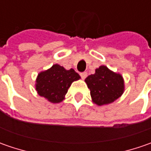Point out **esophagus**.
Masks as SVG:
<instances>
[{
  "mask_svg": "<svg viewBox=\"0 0 151 151\" xmlns=\"http://www.w3.org/2000/svg\"><path fill=\"white\" fill-rule=\"evenodd\" d=\"M80 75H81V77L82 80H85V79L86 78V76H87V73L86 72H81Z\"/></svg>",
  "mask_w": 151,
  "mask_h": 151,
  "instance_id": "obj_1",
  "label": "esophagus"
}]
</instances>
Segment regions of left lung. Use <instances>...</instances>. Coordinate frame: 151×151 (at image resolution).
I'll return each instance as SVG.
<instances>
[{"label": "left lung", "instance_id": "left-lung-1", "mask_svg": "<svg viewBox=\"0 0 151 151\" xmlns=\"http://www.w3.org/2000/svg\"><path fill=\"white\" fill-rule=\"evenodd\" d=\"M85 81L90 89L92 101L98 106L117 100L124 90L122 76L104 65L96 69L95 74L86 77Z\"/></svg>", "mask_w": 151, "mask_h": 151}]
</instances>
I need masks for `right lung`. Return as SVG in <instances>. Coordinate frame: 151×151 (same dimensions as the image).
<instances>
[{"label": "right lung", "instance_id": "add662e5", "mask_svg": "<svg viewBox=\"0 0 151 151\" xmlns=\"http://www.w3.org/2000/svg\"><path fill=\"white\" fill-rule=\"evenodd\" d=\"M81 78L73 69L69 70L59 65H55L43 72L39 73L36 81V90L38 95L44 96L53 103L60 102L73 81Z\"/></svg>", "mask_w": 151, "mask_h": 151}]
</instances>
